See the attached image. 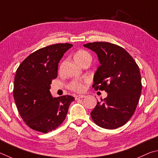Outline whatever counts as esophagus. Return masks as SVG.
<instances>
[{"label":"esophagus","instance_id":"obj_1","mask_svg":"<svg viewBox=\"0 0 158 158\" xmlns=\"http://www.w3.org/2000/svg\"><path fill=\"white\" fill-rule=\"evenodd\" d=\"M85 97V95H77V96H76V100H77V99H79V98H82Z\"/></svg>","mask_w":158,"mask_h":158}]
</instances>
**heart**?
I'll use <instances>...</instances> for the list:
<instances>
[{"mask_svg":"<svg viewBox=\"0 0 158 158\" xmlns=\"http://www.w3.org/2000/svg\"><path fill=\"white\" fill-rule=\"evenodd\" d=\"M74 59L76 62L81 64L82 62H85L87 60H92V57L90 54L87 51L85 50H78L74 54ZM69 89L72 91L77 92H82L85 90V84L84 82L79 80H75L72 81L69 85Z\"/></svg>","mask_w":158,"mask_h":158,"instance_id":"heart-1","label":"heart"}]
</instances>
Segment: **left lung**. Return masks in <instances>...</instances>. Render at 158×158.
Instances as JSON below:
<instances>
[{
  "label": "left lung",
  "instance_id": "8db88e82",
  "mask_svg": "<svg viewBox=\"0 0 158 158\" xmlns=\"http://www.w3.org/2000/svg\"><path fill=\"white\" fill-rule=\"evenodd\" d=\"M83 46L95 52L101 63L92 87L108 94L91 112L92 120L106 129L122 126L139 103L142 88L139 66L125 49L116 44L98 41Z\"/></svg>",
  "mask_w": 158,
  "mask_h": 158
}]
</instances>
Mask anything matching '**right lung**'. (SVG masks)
Listing matches in <instances>:
<instances>
[{
  "instance_id": "add662e5",
  "label": "right lung",
  "mask_w": 158,
  "mask_h": 158,
  "mask_svg": "<svg viewBox=\"0 0 158 158\" xmlns=\"http://www.w3.org/2000/svg\"><path fill=\"white\" fill-rule=\"evenodd\" d=\"M71 44H56L40 48L27 56L16 71L13 96L19 114L27 126L47 133L62 123L74 98H53L52 80L57 76L58 63Z\"/></svg>"
}]
</instances>
